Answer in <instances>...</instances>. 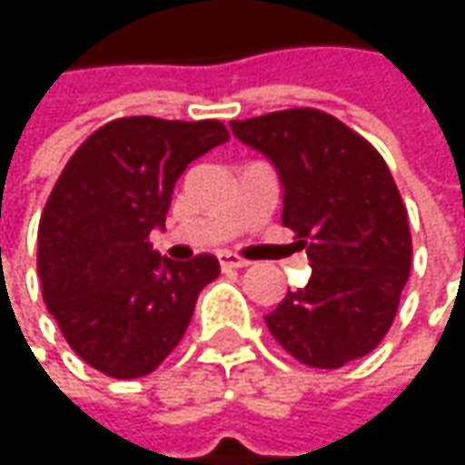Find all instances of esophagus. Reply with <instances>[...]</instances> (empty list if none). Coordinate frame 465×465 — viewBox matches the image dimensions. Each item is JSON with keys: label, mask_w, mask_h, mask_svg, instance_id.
<instances>
[{"label": "esophagus", "mask_w": 465, "mask_h": 465, "mask_svg": "<svg viewBox=\"0 0 465 465\" xmlns=\"http://www.w3.org/2000/svg\"><path fill=\"white\" fill-rule=\"evenodd\" d=\"M218 258H221V266H223V269H244V266L250 263V261H244V258H239V255H233V252H221Z\"/></svg>", "instance_id": "obj_1"}]
</instances>
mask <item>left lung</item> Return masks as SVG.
Segmentation results:
<instances>
[{
  "instance_id": "8db88e82",
  "label": "left lung",
  "mask_w": 465,
  "mask_h": 465,
  "mask_svg": "<svg viewBox=\"0 0 465 465\" xmlns=\"http://www.w3.org/2000/svg\"><path fill=\"white\" fill-rule=\"evenodd\" d=\"M232 132L280 172L282 226L307 250L312 277L266 315L299 363L339 369L391 331L412 266V233L377 147L339 118L293 107L232 121Z\"/></svg>"
}]
</instances>
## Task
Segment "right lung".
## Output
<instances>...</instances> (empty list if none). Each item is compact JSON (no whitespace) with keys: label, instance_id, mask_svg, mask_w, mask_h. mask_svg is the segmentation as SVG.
I'll use <instances>...</instances> for the list:
<instances>
[{"label":"right lung","instance_id":"add662e5","mask_svg":"<svg viewBox=\"0 0 465 465\" xmlns=\"http://www.w3.org/2000/svg\"><path fill=\"white\" fill-rule=\"evenodd\" d=\"M229 140L221 121L118 118L66 161L37 232V272L50 315L96 371L134 380L180 344L196 299L221 274L215 255L161 258L163 226L185 166Z\"/></svg>","mask_w":465,"mask_h":465}]
</instances>
